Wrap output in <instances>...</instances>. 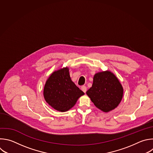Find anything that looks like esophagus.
I'll list each match as a JSON object with an SVG mask.
<instances>
[{"label": "esophagus", "mask_w": 153, "mask_h": 153, "mask_svg": "<svg viewBox=\"0 0 153 153\" xmlns=\"http://www.w3.org/2000/svg\"><path fill=\"white\" fill-rule=\"evenodd\" d=\"M81 89H82V91L83 92H86V90H87V88H86V86H82V87H81Z\"/></svg>", "instance_id": "34e87169"}]
</instances>
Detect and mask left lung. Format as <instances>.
I'll list each match as a JSON object with an SVG mask.
<instances>
[{
	"label": "left lung",
	"instance_id": "obj_1",
	"mask_svg": "<svg viewBox=\"0 0 153 153\" xmlns=\"http://www.w3.org/2000/svg\"><path fill=\"white\" fill-rule=\"evenodd\" d=\"M86 94L94 105L105 112L115 109L123 96V88L118 78L111 71L96 73L92 87Z\"/></svg>",
	"mask_w": 153,
	"mask_h": 153
}]
</instances>
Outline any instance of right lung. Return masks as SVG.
I'll list each match as a JSON object with an SVG mask.
<instances>
[{"label":"right lung","instance_id":"1","mask_svg":"<svg viewBox=\"0 0 153 153\" xmlns=\"http://www.w3.org/2000/svg\"><path fill=\"white\" fill-rule=\"evenodd\" d=\"M43 94L51 107L60 112H66L75 105L84 92L72 82L69 69L65 67L50 76L44 85Z\"/></svg>","mask_w":153,"mask_h":153}]
</instances>
